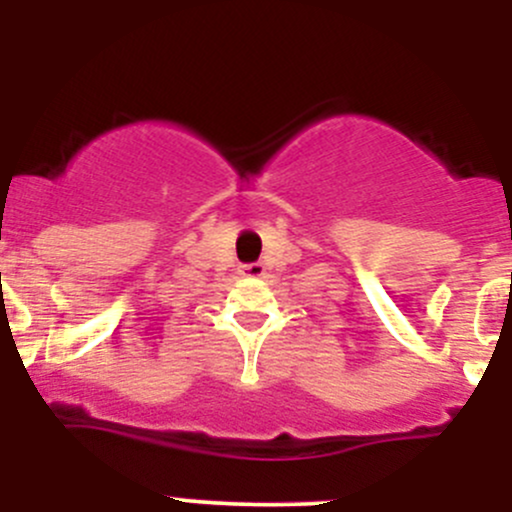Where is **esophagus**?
I'll return each mask as SVG.
<instances>
[{
    "instance_id": "esophagus-1",
    "label": "esophagus",
    "mask_w": 512,
    "mask_h": 512,
    "mask_svg": "<svg viewBox=\"0 0 512 512\" xmlns=\"http://www.w3.org/2000/svg\"><path fill=\"white\" fill-rule=\"evenodd\" d=\"M240 274L255 276V279H260V276L267 274V267H264L262 262H250V264H243V267H240Z\"/></svg>"
}]
</instances>
